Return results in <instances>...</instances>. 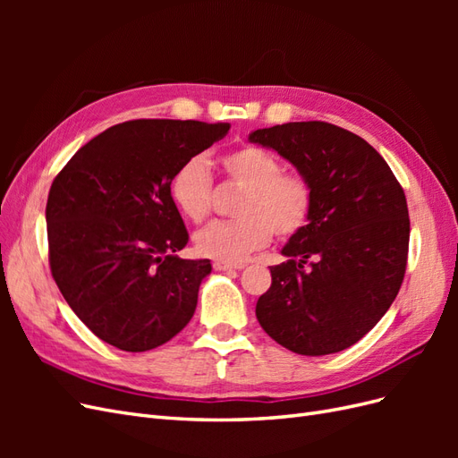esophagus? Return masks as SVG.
Masks as SVG:
<instances>
[{
  "label": "esophagus",
  "mask_w": 458,
  "mask_h": 458,
  "mask_svg": "<svg viewBox=\"0 0 458 458\" xmlns=\"http://www.w3.org/2000/svg\"><path fill=\"white\" fill-rule=\"evenodd\" d=\"M214 267L217 271H241L244 269V263H224V261H216Z\"/></svg>",
  "instance_id": "34e87169"
}]
</instances>
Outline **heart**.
<instances>
[{"label": "heart", "instance_id": "1", "mask_svg": "<svg viewBox=\"0 0 458 458\" xmlns=\"http://www.w3.org/2000/svg\"><path fill=\"white\" fill-rule=\"evenodd\" d=\"M229 182L246 189L237 221H216L195 237L197 252L224 263H242L266 246L273 233L294 237L308 227L313 212V187L306 175L283 172L284 165L273 152L244 145L221 158ZM214 182L204 158L183 162L170 179L175 208L192 224H200L212 210Z\"/></svg>", "mask_w": 458, "mask_h": 458}]
</instances>
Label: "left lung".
Here are the masks:
<instances>
[{"label":"left lung","mask_w":458,"mask_h":458,"mask_svg":"<svg viewBox=\"0 0 458 458\" xmlns=\"http://www.w3.org/2000/svg\"><path fill=\"white\" fill-rule=\"evenodd\" d=\"M248 140L294 164L315 197L308 227L283 248L288 259L271 267L258 321L300 355L350 348L403 283L411 231L403 187L365 140L335 123L288 122Z\"/></svg>","instance_id":"1"}]
</instances>
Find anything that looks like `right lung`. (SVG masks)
<instances>
[{
    "label": "right lung",
    "instance_id": "right-lung-1",
    "mask_svg": "<svg viewBox=\"0 0 458 458\" xmlns=\"http://www.w3.org/2000/svg\"><path fill=\"white\" fill-rule=\"evenodd\" d=\"M229 128L197 120L116 123L53 179L46 208L51 275L97 338L148 352L191 321L212 266L174 254L189 233L170 179Z\"/></svg>",
    "mask_w": 458,
    "mask_h": 458
}]
</instances>
